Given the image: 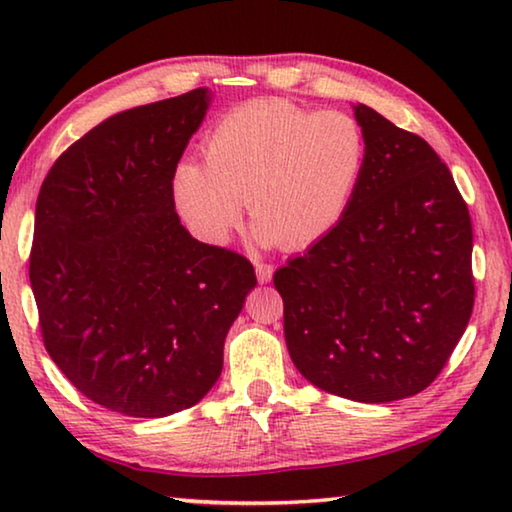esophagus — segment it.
<instances>
[{
  "instance_id": "obj_1",
  "label": "esophagus",
  "mask_w": 512,
  "mask_h": 512,
  "mask_svg": "<svg viewBox=\"0 0 512 512\" xmlns=\"http://www.w3.org/2000/svg\"><path fill=\"white\" fill-rule=\"evenodd\" d=\"M255 271H257V280L262 282V284H266V282H271V280H273V266H271V264H266V262H257V264H255Z\"/></svg>"
}]
</instances>
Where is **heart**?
<instances>
[{
	"instance_id": "1",
	"label": "heart",
	"mask_w": 512,
	"mask_h": 512,
	"mask_svg": "<svg viewBox=\"0 0 512 512\" xmlns=\"http://www.w3.org/2000/svg\"><path fill=\"white\" fill-rule=\"evenodd\" d=\"M205 164L183 160L171 196L189 230L223 244L246 201L262 244L300 250L348 214L366 173L368 137L343 110L259 99L228 112L203 144Z\"/></svg>"
}]
</instances>
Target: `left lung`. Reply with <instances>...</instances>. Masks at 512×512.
<instances>
[{
    "label": "left lung",
    "instance_id": "8db88e82",
    "mask_svg": "<svg viewBox=\"0 0 512 512\" xmlns=\"http://www.w3.org/2000/svg\"><path fill=\"white\" fill-rule=\"evenodd\" d=\"M368 164L348 214L275 271L284 339L320 391L384 404L427 388L474 307L472 221L447 164L363 103Z\"/></svg>",
    "mask_w": 512,
    "mask_h": 512
}]
</instances>
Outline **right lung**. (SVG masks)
<instances>
[{
	"mask_svg": "<svg viewBox=\"0 0 512 512\" xmlns=\"http://www.w3.org/2000/svg\"><path fill=\"white\" fill-rule=\"evenodd\" d=\"M212 92L101 121L49 169L36 203L29 280L42 341L88 397L131 418L203 400L257 277L232 250L189 235L171 178Z\"/></svg>",
	"mask_w": 512,
	"mask_h": 512,
	"instance_id": "1",
	"label": "right lung"
}]
</instances>
